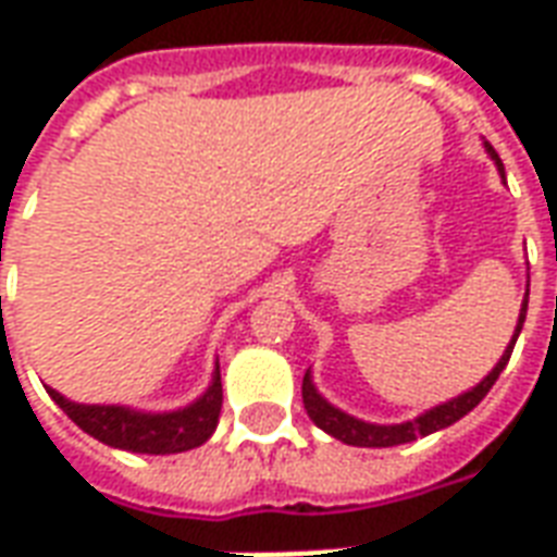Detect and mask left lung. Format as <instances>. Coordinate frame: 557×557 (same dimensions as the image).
I'll list each match as a JSON object with an SVG mask.
<instances>
[{
	"mask_svg": "<svg viewBox=\"0 0 557 557\" xmlns=\"http://www.w3.org/2000/svg\"><path fill=\"white\" fill-rule=\"evenodd\" d=\"M483 148H486V154L495 160V166L502 172L504 178V163L498 158V151L483 139ZM528 313V292H525V301H522V310H519V322H516V331L510 343H507V349L498 358V363L492 367L490 375H483L478 385L468 387L466 394H459V397L447 399L442 406H432L423 414H418L414 420H403V423H370V420H361L349 414V411L337 409V406H331L322 394H319V387L313 385V373L307 370L304 373V385H301V397H304V409L310 414L319 430H325L327 435H334L337 442L351 444V447H394V444H409L414 438H423V435H430V432H438L444 426H450L459 418H466L468 411L478 406L480 399L490 394V387L498 382V375L504 373V367L510 361V351H513L516 339H519V331H522V322H525Z\"/></svg>",
	"mask_w": 557,
	"mask_h": 557,
	"instance_id": "left-lung-1",
	"label": "left lung"
}]
</instances>
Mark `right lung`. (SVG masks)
<instances>
[{
    "instance_id": "1",
    "label": "right lung",
    "mask_w": 557,
    "mask_h": 557,
    "mask_svg": "<svg viewBox=\"0 0 557 557\" xmlns=\"http://www.w3.org/2000/svg\"><path fill=\"white\" fill-rule=\"evenodd\" d=\"M59 409L89 432L91 438L131 450V454H184L211 438L218 430L220 406H223V385H220V363L214 361V373L208 387L182 409L172 411H139L131 406H89L62 397L55 387H47Z\"/></svg>"
}]
</instances>
